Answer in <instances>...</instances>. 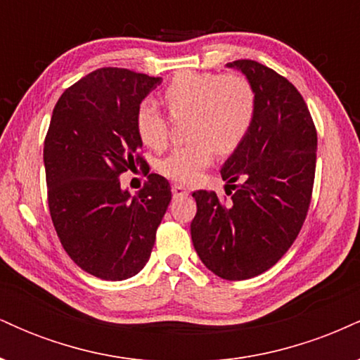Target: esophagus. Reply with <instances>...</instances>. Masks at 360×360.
I'll use <instances>...</instances> for the list:
<instances>
[{"instance_id": "obj_1", "label": "esophagus", "mask_w": 360, "mask_h": 360, "mask_svg": "<svg viewBox=\"0 0 360 360\" xmlns=\"http://www.w3.org/2000/svg\"><path fill=\"white\" fill-rule=\"evenodd\" d=\"M188 194H189V191L184 188V186H181V184L172 186V196L174 198H186Z\"/></svg>"}]
</instances>
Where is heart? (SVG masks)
Here are the masks:
<instances>
[{
  "label": "heart",
  "mask_w": 360,
  "mask_h": 360,
  "mask_svg": "<svg viewBox=\"0 0 360 360\" xmlns=\"http://www.w3.org/2000/svg\"><path fill=\"white\" fill-rule=\"evenodd\" d=\"M176 122L191 118L189 146L174 148L159 162L160 174L181 184H194L213 162L214 152L230 154L245 140L255 113L257 94L247 77L220 72L177 74L164 91ZM139 137L147 147L162 150L169 142V120L155 101L139 106Z\"/></svg>",
  "instance_id": "obj_1"
}]
</instances>
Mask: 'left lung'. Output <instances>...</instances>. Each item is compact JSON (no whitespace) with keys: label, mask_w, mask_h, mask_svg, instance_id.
<instances>
[{"label":"left lung","mask_w":360,"mask_h":360,"mask_svg":"<svg viewBox=\"0 0 360 360\" xmlns=\"http://www.w3.org/2000/svg\"><path fill=\"white\" fill-rule=\"evenodd\" d=\"M257 94V113L245 140L221 167L226 196L194 191L193 245L201 262L226 281L271 269L298 237L311 203L316 128L300 91L255 60L229 62ZM238 184L235 185L234 183Z\"/></svg>","instance_id":"left-lung-1"}]
</instances>
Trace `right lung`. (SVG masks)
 I'll return each mask as SVG.
<instances>
[{"label": "right lung", "instance_id": "obj_1", "mask_svg": "<svg viewBox=\"0 0 360 360\" xmlns=\"http://www.w3.org/2000/svg\"><path fill=\"white\" fill-rule=\"evenodd\" d=\"M160 77L101 68L62 93L44 142L47 201L57 237L82 271L106 281L139 274L171 203L166 177L148 174L137 193L120 174L148 164L137 111Z\"/></svg>", "mask_w": 360, "mask_h": 360}]
</instances>
